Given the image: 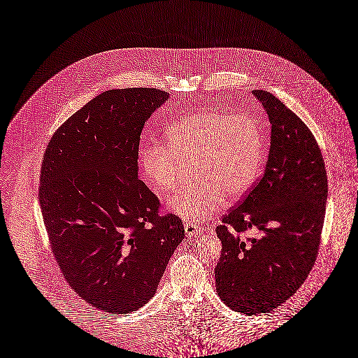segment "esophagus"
<instances>
[{"instance_id":"obj_1","label":"esophagus","mask_w":358,"mask_h":358,"mask_svg":"<svg viewBox=\"0 0 358 358\" xmlns=\"http://www.w3.org/2000/svg\"><path fill=\"white\" fill-rule=\"evenodd\" d=\"M184 227H185V233L187 236H197L205 231L202 227L196 226V224H190V223H185Z\"/></svg>"}]
</instances>
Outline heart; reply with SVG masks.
<instances>
[{
  "instance_id": "1",
  "label": "heart",
  "mask_w": 358,
  "mask_h": 358,
  "mask_svg": "<svg viewBox=\"0 0 358 358\" xmlns=\"http://www.w3.org/2000/svg\"><path fill=\"white\" fill-rule=\"evenodd\" d=\"M166 144L141 149V172L156 194L172 196L180 189L182 168L194 164L196 185L169 202V210L192 224L211 218L224 197H245L264 156L258 122L248 113L222 110L186 115L166 131Z\"/></svg>"
}]
</instances>
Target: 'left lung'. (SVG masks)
<instances>
[{
    "label": "left lung",
    "instance_id": "obj_1",
    "mask_svg": "<svg viewBox=\"0 0 358 358\" xmlns=\"http://www.w3.org/2000/svg\"><path fill=\"white\" fill-rule=\"evenodd\" d=\"M252 95L271 124L268 159L259 182L215 229L222 242L217 292L246 315L279 307L304 283L317 257L328 197L325 165L308 127L268 91ZM250 228L260 236L241 240Z\"/></svg>",
    "mask_w": 358,
    "mask_h": 358
}]
</instances>
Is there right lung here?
<instances>
[{
    "label": "right lung",
    "mask_w": 358,
    "mask_h": 358,
    "mask_svg": "<svg viewBox=\"0 0 358 358\" xmlns=\"http://www.w3.org/2000/svg\"><path fill=\"white\" fill-rule=\"evenodd\" d=\"M169 100L156 88L108 90L52 135L41 171L39 205L66 280L90 304L129 313L155 296L185 230L159 215L138 180L145 122Z\"/></svg>",
    "instance_id": "right-lung-1"
}]
</instances>
